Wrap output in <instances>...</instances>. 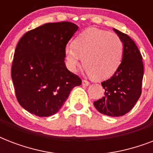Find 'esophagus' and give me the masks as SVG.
<instances>
[{"mask_svg": "<svg viewBox=\"0 0 153 153\" xmlns=\"http://www.w3.org/2000/svg\"><path fill=\"white\" fill-rule=\"evenodd\" d=\"M89 84H90V82H89L87 80H85V79H84V80H82V85H83L84 86H87Z\"/></svg>", "mask_w": 153, "mask_h": 153, "instance_id": "obj_1", "label": "esophagus"}]
</instances>
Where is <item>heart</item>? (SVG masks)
I'll use <instances>...</instances> for the list:
<instances>
[{"label":"heart","mask_w":153,"mask_h":153,"mask_svg":"<svg viewBox=\"0 0 153 153\" xmlns=\"http://www.w3.org/2000/svg\"><path fill=\"white\" fill-rule=\"evenodd\" d=\"M124 44L115 33L91 28L79 35L65 49L67 67L72 71L83 63L86 72L96 79L114 74L122 59Z\"/></svg>","instance_id":"b5f03b06"}]
</instances>
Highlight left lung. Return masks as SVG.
<instances>
[{
  "label": "left lung",
  "instance_id": "left-lung-1",
  "mask_svg": "<svg viewBox=\"0 0 153 153\" xmlns=\"http://www.w3.org/2000/svg\"><path fill=\"white\" fill-rule=\"evenodd\" d=\"M124 44L122 61L114 75L102 82L104 95L94 102L98 112L111 117L128 113L141 94L144 65L137 46L128 35L114 29Z\"/></svg>",
  "mask_w": 153,
  "mask_h": 153
}]
</instances>
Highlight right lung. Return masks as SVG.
<instances>
[{
  "instance_id": "add662e5",
  "label": "right lung",
  "mask_w": 153,
  "mask_h": 153,
  "mask_svg": "<svg viewBox=\"0 0 153 153\" xmlns=\"http://www.w3.org/2000/svg\"><path fill=\"white\" fill-rule=\"evenodd\" d=\"M79 27L71 22L48 23L25 33L12 64L16 97L38 117L56 114L74 86L82 83L65 65V49Z\"/></svg>"
}]
</instances>
